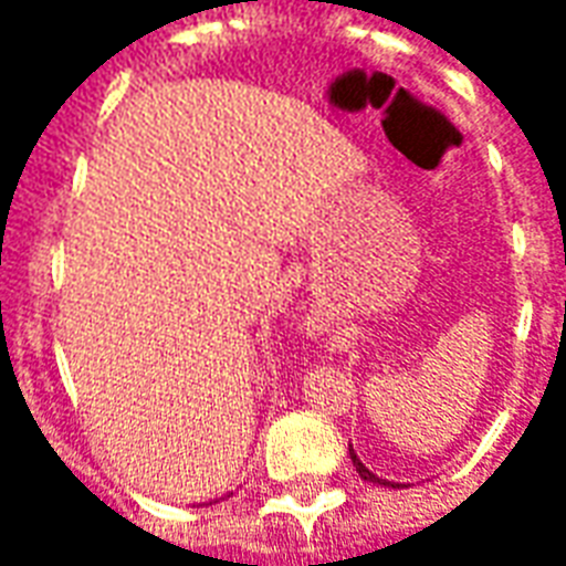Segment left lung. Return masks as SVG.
<instances>
[{
    "instance_id": "1",
    "label": "left lung",
    "mask_w": 566,
    "mask_h": 566,
    "mask_svg": "<svg viewBox=\"0 0 566 566\" xmlns=\"http://www.w3.org/2000/svg\"><path fill=\"white\" fill-rule=\"evenodd\" d=\"M352 451V461H355V467H357V473H360V479H364V482H379V485H394V482H385V479H379V475H373L367 470V467H364V463L357 461V454H355V449H348ZM400 488V485H397Z\"/></svg>"
}]
</instances>
